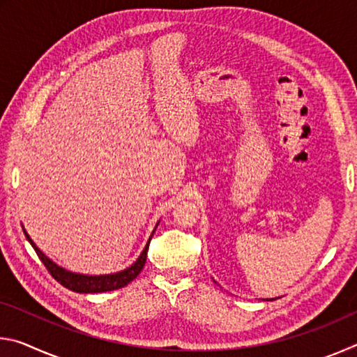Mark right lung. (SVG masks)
<instances>
[{
    "label": "right lung",
    "mask_w": 357,
    "mask_h": 357,
    "mask_svg": "<svg viewBox=\"0 0 357 357\" xmlns=\"http://www.w3.org/2000/svg\"><path fill=\"white\" fill-rule=\"evenodd\" d=\"M25 234H26V239L31 243L36 253H38V257L40 258V261L44 263V266L47 268L48 273L52 274L53 279L61 283L63 287L69 288V289H72V291H77V293H104V291H113V289H118V288H123L128 285L129 282L134 280L135 277L142 273L143 266H144V263H146L148 245L151 241V238H149L146 247H144V250L142 252V255L138 257L137 261L132 264L130 268L121 271V273H116V274L84 275V274L72 273V271L64 269V268H61V266H58L55 261H52L50 258L45 257L44 253H42L38 247H36L33 239L28 236L26 231H25Z\"/></svg>",
    "instance_id": "obj_1"
}]
</instances>
